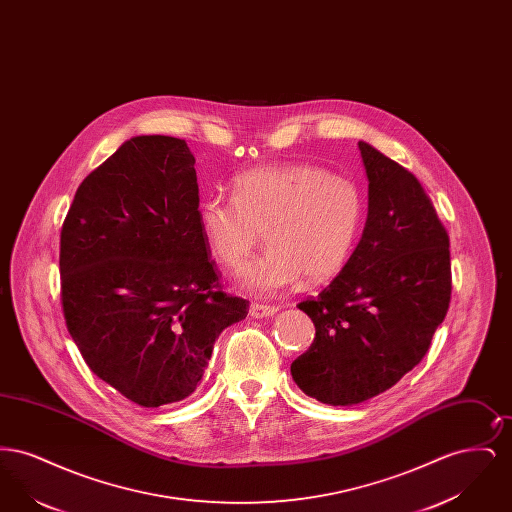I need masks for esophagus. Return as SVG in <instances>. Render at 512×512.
Instances as JSON below:
<instances>
[{"instance_id":"esophagus-1","label":"esophagus","mask_w":512,"mask_h":512,"mask_svg":"<svg viewBox=\"0 0 512 512\" xmlns=\"http://www.w3.org/2000/svg\"><path fill=\"white\" fill-rule=\"evenodd\" d=\"M278 313V307L274 305H265V303H251L249 307V315L253 318H267L272 317Z\"/></svg>"}]
</instances>
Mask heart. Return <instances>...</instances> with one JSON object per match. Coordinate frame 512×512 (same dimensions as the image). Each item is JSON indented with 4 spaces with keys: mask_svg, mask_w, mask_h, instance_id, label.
<instances>
[{
    "mask_svg": "<svg viewBox=\"0 0 512 512\" xmlns=\"http://www.w3.org/2000/svg\"><path fill=\"white\" fill-rule=\"evenodd\" d=\"M199 228L222 267H244L267 238V253L240 272L242 288L259 297L320 284L347 263L363 222L359 186L315 165H270L234 178L232 197L199 203Z\"/></svg>",
    "mask_w": 512,
    "mask_h": 512,
    "instance_id": "heart-1",
    "label": "heart"
}]
</instances>
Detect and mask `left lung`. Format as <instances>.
Wrapping results in <instances>:
<instances>
[{"label":"left lung","mask_w":512,"mask_h":512,"mask_svg":"<svg viewBox=\"0 0 512 512\" xmlns=\"http://www.w3.org/2000/svg\"><path fill=\"white\" fill-rule=\"evenodd\" d=\"M368 176L363 238L318 297L297 307L315 340L292 363L295 384L326 405L390 390L430 349L451 301L449 236L413 172L359 142Z\"/></svg>","instance_id":"obj_1"}]
</instances>
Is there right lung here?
<instances>
[{
	"instance_id": "right-lung-1",
	"label": "right lung",
	"mask_w": 512,
	"mask_h": 512,
	"mask_svg": "<svg viewBox=\"0 0 512 512\" xmlns=\"http://www.w3.org/2000/svg\"><path fill=\"white\" fill-rule=\"evenodd\" d=\"M184 140L136 136L74 194L61 228V305L86 365L142 407L194 393L249 301L222 292L199 228Z\"/></svg>"
}]
</instances>
